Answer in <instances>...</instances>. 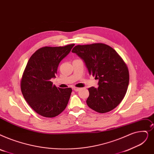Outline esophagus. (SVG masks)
I'll return each mask as SVG.
<instances>
[{
  "label": "esophagus",
  "mask_w": 154,
  "mask_h": 154,
  "mask_svg": "<svg viewBox=\"0 0 154 154\" xmlns=\"http://www.w3.org/2000/svg\"><path fill=\"white\" fill-rule=\"evenodd\" d=\"M73 89V90L74 91H75V92H78V91H79L80 90H81V88H75V87H73V88H72Z\"/></svg>",
  "instance_id": "obj_1"
}]
</instances>
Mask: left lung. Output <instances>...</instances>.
Segmentation results:
<instances>
[{"mask_svg":"<svg viewBox=\"0 0 154 154\" xmlns=\"http://www.w3.org/2000/svg\"><path fill=\"white\" fill-rule=\"evenodd\" d=\"M72 52L84 61L89 75L99 80L97 88L88 89L87 104L101 113L115 109L124 98L129 84L128 70L121 57L103 43L77 45Z\"/></svg>","mask_w":154,"mask_h":154,"instance_id":"8db88e82","label":"left lung"}]
</instances>
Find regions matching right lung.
<instances>
[{
	"mask_svg": "<svg viewBox=\"0 0 154 154\" xmlns=\"http://www.w3.org/2000/svg\"><path fill=\"white\" fill-rule=\"evenodd\" d=\"M74 45L40 48L26 65L21 82V92L31 108L41 116L55 117L67 106L72 89L57 88L51 79L56 77L60 62Z\"/></svg>",
	"mask_w": 154,
	"mask_h": 154,
	"instance_id": "1",
	"label": "right lung"
}]
</instances>
